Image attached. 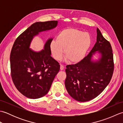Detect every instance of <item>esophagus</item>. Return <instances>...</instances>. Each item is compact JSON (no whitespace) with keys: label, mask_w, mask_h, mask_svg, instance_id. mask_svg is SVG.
I'll return each instance as SVG.
<instances>
[{"label":"esophagus","mask_w":123,"mask_h":123,"mask_svg":"<svg viewBox=\"0 0 123 123\" xmlns=\"http://www.w3.org/2000/svg\"><path fill=\"white\" fill-rule=\"evenodd\" d=\"M64 69V66L62 64H60V70H63Z\"/></svg>","instance_id":"34e87169"}]
</instances>
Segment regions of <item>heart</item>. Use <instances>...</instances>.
I'll list each match as a JSON object with an SVG mask.
<instances>
[{
    "mask_svg": "<svg viewBox=\"0 0 123 123\" xmlns=\"http://www.w3.org/2000/svg\"><path fill=\"white\" fill-rule=\"evenodd\" d=\"M89 34L74 28L62 30L49 44L52 55L54 59L61 58L64 49L66 59L72 63H77L85 58L91 44Z\"/></svg>",
    "mask_w": 123,
    "mask_h": 123,
    "instance_id": "obj_1",
    "label": "heart"
}]
</instances>
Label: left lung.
<instances>
[{
  "label": "left lung",
  "instance_id": "obj_1",
  "mask_svg": "<svg viewBox=\"0 0 123 123\" xmlns=\"http://www.w3.org/2000/svg\"><path fill=\"white\" fill-rule=\"evenodd\" d=\"M97 42L90 53L81 61L66 66L65 86L70 96L78 101L85 102L96 98L105 89L113 76L114 64L110 43L97 29ZM97 51L98 60H92Z\"/></svg>",
  "mask_w": 123,
  "mask_h": 123
}]
</instances>
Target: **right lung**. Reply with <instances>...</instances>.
<instances>
[{
  "instance_id": "obj_1",
  "label": "right lung",
  "mask_w": 123,
  "mask_h": 123,
  "mask_svg": "<svg viewBox=\"0 0 123 123\" xmlns=\"http://www.w3.org/2000/svg\"><path fill=\"white\" fill-rule=\"evenodd\" d=\"M57 20L36 22L27 28L15 40L10 52L11 76L16 88L26 97L37 99L48 93L60 66L52 57L50 38L44 49L34 51L30 47L39 33L56 27Z\"/></svg>"
}]
</instances>
